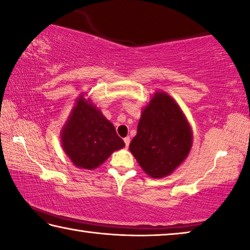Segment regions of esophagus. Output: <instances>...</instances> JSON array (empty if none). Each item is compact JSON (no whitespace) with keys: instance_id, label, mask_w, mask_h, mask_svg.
<instances>
[{"instance_id":"obj_1","label":"esophagus","mask_w":250,"mask_h":250,"mask_svg":"<svg viewBox=\"0 0 250 250\" xmlns=\"http://www.w3.org/2000/svg\"><path fill=\"white\" fill-rule=\"evenodd\" d=\"M124 141H125V146H129V145H130V138L129 137H125V139H124Z\"/></svg>"}]
</instances>
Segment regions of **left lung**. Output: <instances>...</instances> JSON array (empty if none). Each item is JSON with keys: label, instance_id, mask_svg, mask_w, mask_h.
<instances>
[{"label": "left lung", "instance_id": "obj_1", "mask_svg": "<svg viewBox=\"0 0 250 250\" xmlns=\"http://www.w3.org/2000/svg\"><path fill=\"white\" fill-rule=\"evenodd\" d=\"M192 130L179 104L157 91L141 111L137 134L129 150L151 178H164L186 160L192 146Z\"/></svg>", "mask_w": 250, "mask_h": 250}]
</instances>
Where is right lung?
Segmentation results:
<instances>
[{"label": "right lung", "instance_id": "right-lung-1", "mask_svg": "<svg viewBox=\"0 0 250 250\" xmlns=\"http://www.w3.org/2000/svg\"><path fill=\"white\" fill-rule=\"evenodd\" d=\"M63 151L75 167L93 170L125 146L114 125L84 93L75 101L61 130Z\"/></svg>", "mask_w": 250, "mask_h": 250}]
</instances>
